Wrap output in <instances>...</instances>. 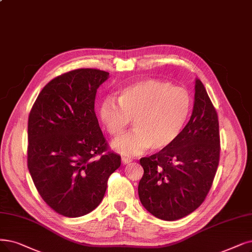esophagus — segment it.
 <instances>
[{"label": "esophagus", "instance_id": "obj_1", "mask_svg": "<svg viewBox=\"0 0 252 252\" xmlns=\"http://www.w3.org/2000/svg\"><path fill=\"white\" fill-rule=\"evenodd\" d=\"M121 160H122V163L123 164H128V163H130L132 161V159L129 158V157H122V158H121Z\"/></svg>", "mask_w": 252, "mask_h": 252}]
</instances>
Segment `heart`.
Listing matches in <instances>:
<instances>
[{
	"label": "heart",
	"instance_id": "obj_1",
	"mask_svg": "<svg viewBox=\"0 0 252 252\" xmlns=\"http://www.w3.org/2000/svg\"><path fill=\"white\" fill-rule=\"evenodd\" d=\"M190 106L185 89L149 78L121 90L118 102L104 99L99 117L114 137L123 134L133 120L134 129L115 140L113 148L125 155H137L149 148L159 151L172 145L182 131Z\"/></svg>",
	"mask_w": 252,
	"mask_h": 252
}]
</instances>
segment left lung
<instances>
[{"label":"left lung","mask_w":252,"mask_h":252,"mask_svg":"<svg viewBox=\"0 0 252 252\" xmlns=\"http://www.w3.org/2000/svg\"><path fill=\"white\" fill-rule=\"evenodd\" d=\"M220 157L216 109L199 79L192 115L175 142L140 158V203L155 217L173 221L192 213L212 187Z\"/></svg>","instance_id":"left-lung-1"}]
</instances>
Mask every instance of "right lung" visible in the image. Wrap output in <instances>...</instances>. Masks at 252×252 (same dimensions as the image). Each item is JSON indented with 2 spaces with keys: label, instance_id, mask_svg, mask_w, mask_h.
<instances>
[{
  "label": "right lung",
  "instance_id": "obj_1",
  "mask_svg": "<svg viewBox=\"0 0 252 252\" xmlns=\"http://www.w3.org/2000/svg\"><path fill=\"white\" fill-rule=\"evenodd\" d=\"M108 74L80 68L55 77L29 115V172L46 205L65 217L93 211L105 194L109 176L121 165L94 109L97 89Z\"/></svg>",
  "mask_w": 252,
  "mask_h": 252
}]
</instances>
